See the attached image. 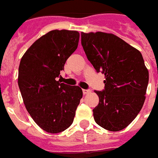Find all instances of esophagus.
Here are the masks:
<instances>
[{
    "label": "esophagus",
    "instance_id": "34e87169",
    "mask_svg": "<svg viewBox=\"0 0 158 158\" xmlns=\"http://www.w3.org/2000/svg\"><path fill=\"white\" fill-rule=\"evenodd\" d=\"M82 92H83V94H88V93H89V92H90V90H89V89H83Z\"/></svg>",
    "mask_w": 158,
    "mask_h": 158
}]
</instances>
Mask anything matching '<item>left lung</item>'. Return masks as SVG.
I'll return each instance as SVG.
<instances>
[{"instance_id":"1","label":"left lung","mask_w":158,"mask_h":158,"mask_svg":"<svg viewBox=\"0 0 158 158\" xmlns=\"http://www.w3.org/2000/svg\"><path fill=\"white\" fill-rule=\"evenodd\" d=\"M81 45L97 73L105 76L104 89L93 109L94 121L104 129L119 131L140 112L148 84L141 53L113 34L81 32Z\"/></svg>"}]
</instances>
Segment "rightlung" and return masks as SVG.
I'll return each mask as SVG.
<instances>
[{
	"label": "right lung",
	"instance_id": "obj_1",
	"mask_svg": "<svg viewBox=\"0 0 158 158\" xmlns=\"http://www.w3.org/2000/svg\"><path fill=\"white\" fill-rule=\"evenodd\" d=\"M77 31L53 30L25 52L19 68L18 84L27 111L48 133L68 129L82 98L79 86L57 81L67 59L77 48Z\"/></svg>",
	"mask_w": 158,
	"mask_h": 158
}]
</instances>
